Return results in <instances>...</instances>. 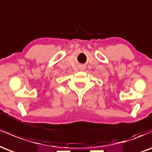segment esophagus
<instances>
[{"label": "esophagus", "instance_id": "obj_1", "mask_svg": "<svg viewBox=\"0 0 152 152\" xmlns=\"http://www.w3.org/2000/svg\"><path fill=\"white\" fill-rule=\"evenodd\" d=\"M81 68H82V69H82V70H83V69H85V66H82V67H81Z\"/></svg>", "mask_w": 152, "mask_h": 152}]
</instances>
